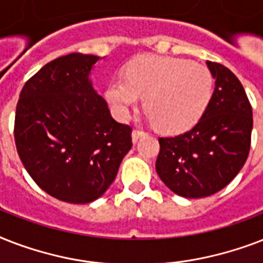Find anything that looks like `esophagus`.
I'll use <instances>...</instances> for the list:
<instances>
[{
  "instance_id": "obj_1",
  "label": "esophagus",
  "mask_w": 263,
  "mask_h": 263,
  "mask_svg": "<svg viewBox=\"0 0 263 263\" xmlns=\"http://www.w3.org/2000/svg\"><path fill=\"white\" fill-rule=\"evenodd\" d=\"M146 135H147V132L140 131V129H134V131H132V142L136 143L142 136H146Z\"/></svg>"
}]
</instances>
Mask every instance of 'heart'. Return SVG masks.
Segmentation results:
<instances>
[{
	"label": "heart",
	"instance_id": "obj_1",
	"mask_svg": "<svg viewBox=\"0 0 263 263\" xmlns=\"http://www.w3.org/2000/svg\"><path fill=\"white\" fill-rule=\"evenodd\" d=\"M212 72L187 60L143 54L125 68L124 79L107 84L105 97L116 117L127 120L140 98L147 119L165 134H180L194 127L212 101Z\"/></svg>",
	"mask_w": 263,
	"mask_h": 263
}]
</instances>
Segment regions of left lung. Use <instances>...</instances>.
Segmentation results:
<instances>
[{
    "instance_id": "1",
    "label": "left lung",
    "mask_w": 263,
    "mask_h": 263,
    "mask_svg": "<svg viewBox=\"0 0 263 263\" xmlns=\"http://www.w3.org/2000/svg\"><path fill=\"white\" fill-rule=\"evenodd\" d=\"M216 79L212 101L190 131L160 138L156 169L165 185L184 198H204L228 185L250 152L253 110L236 76L206 61Z\"/></svg>"
}]
</instances>
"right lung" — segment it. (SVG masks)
Here are the masks:
<instances>
[{
    "label": "right lung",
    "instance_id": "obj_1",
    "mask_svg": "<svg viewBox=\"0 0 263 263\" xmlns=\"http://www.w3.org/2000/svg\"><path fill=\"white\" fill-rule=\"evenodd\" d=\"M99 57L71 53L41 68L23 87L14 142L28 175L49 195L88 203L103 195L132 147L90 72Z\"/></svg>",
    "mask_w": 263,
    "mask_h": 263
}]
</instances>
